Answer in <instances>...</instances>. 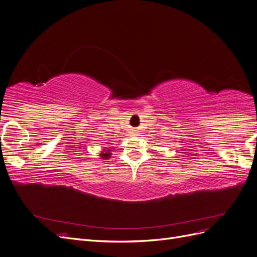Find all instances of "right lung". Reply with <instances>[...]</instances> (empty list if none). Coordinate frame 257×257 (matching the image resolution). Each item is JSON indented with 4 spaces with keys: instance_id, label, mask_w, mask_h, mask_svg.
Masks as SVG:
<instances>
[{
    "instance_id": "1",
    "label": "right lung",
    "mask_w": 257,
    "mask_h": 257,
    "mask_svg": "<svg viewBox=\"0 0 257 257\" xmlns=\"http://www.w3.org/2000/svg\"><path fill=\"white\" fill-rule=\"evenodd\" d=\"M110 155V153L109 152H102V154H100V158H103V159H108V158H110L109 157Z\"/></svg>"
}]
</instances>
